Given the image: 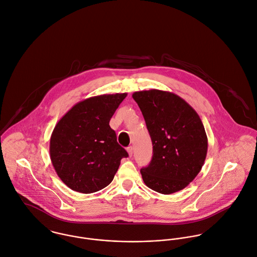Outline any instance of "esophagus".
I'll use <instances>...</instances> for the list:
<instances>
[{
    "label": "esophagus",
    "instance_id": "34e87169",
    "mask_svg": "<svg viewBox=\"0 0 257 257\" xmlns=\"http://www.w3.org/2000/svg\"><path fill=\"white\" fill-rule=\"evenodd\" d=\"M127 152H128V154H129L130 157H132V155H133V147H132V146L128 147V148H127Z\"/></svg>",
    "mask_w": 257,
    "mask_h": 257
}]
</instances>
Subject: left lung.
Here are the masks:
<instances>
[{
  "mask_svg": "<svg viewBox=\"0 0 257 257\" xmlns=\"http://www.w3.org/2000/svg\"><path fill=\"white\" fill-rule=\"evenodd\" d=\"M153 144V157L141 169L145 185L163 195L185 189L201 172L207 137L196 110L175 93L159 89L136 91Z\"/></svg>",
  "mask_w": 257,
  "mask_h": 257,
  "instance_id": "obj_1",
  "label": "left lung"
}]
</instances>
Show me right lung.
Returning <instances> with one entry per match:
<instances>
[{
	"mask_svg": "<svg viewBox=\"0 0 257 257\" xmlns=\"http://www.w3.org/2000/svg\"><path fill=\"white\" fill-rule=\"evenodd\" d=\"M127 93L103 94L76 103L56 123L50 141L52 166L72 191L91 194L113 180L128 153L109 126Z\"/></svg>",
	"mask_w": 257,
	"mask_h": 257,
	"instance_id": "add662e5",
	"label": "right lung"
}]
</instances>
